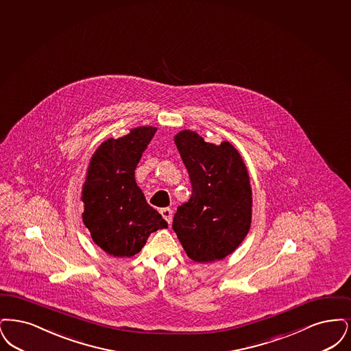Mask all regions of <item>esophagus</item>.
<instances>
[{
  "label": "esophagus",
  "mask_w": 351,
  "mask_h": 351,
  "mask_svg": "<svg viewBox=\"0 0 351 351\" xmlns=\"http://www.w3.org/2000/svg\"><path fill=\"white\" fill-rule=\"evenodd\" d=\"M160 213L162 215V217L170 224V223H171V219H173V211H171L170 208H161Z\"/></svg>",
  "instance_id": "esophagus-1"
}]
</instances>
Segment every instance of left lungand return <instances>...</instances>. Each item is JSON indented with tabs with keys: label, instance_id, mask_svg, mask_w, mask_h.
Masks as SVG:
<instances>
[{
	"label": "left lung",
	"instance_id": "1",
	"mask_svg": "<svg viewBox=\"0 0 351 351\" xmlns=\"http://www.w3.org/2000/svg\"><path fill=\"white\" fill-rule=\"evenodd\" d=\"M174 143L189 171L193 194L178 207L173 229L189 258H226L244 241L252 224V186L239 151L229 143L204 141L182 130Z\"/></svg>",
	"mask_w": 351,
	"mask_h": 351
}]
</instances>
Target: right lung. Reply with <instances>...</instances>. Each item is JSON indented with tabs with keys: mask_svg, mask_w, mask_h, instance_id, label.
I'll return each instance as SVG.
<instances>
[{
	"mask_svg": "<svg viewBox=\"0 0 351 351\" xmlns=\"http://www.w3.org/2000/svg\"><path fill=\"white\" fill-rule=\"evenodd\" d=\"M157 128L143 125L127 135L107 138L90 158L82 187V221L93 241L107 254H137L149 234L168 228L135 181V169Z\"/></svg>",
	"mask_w": 351,
	"mask_h": 351,
	"instance_id": "1",
	"label": "right lung"
}]
</instances>
